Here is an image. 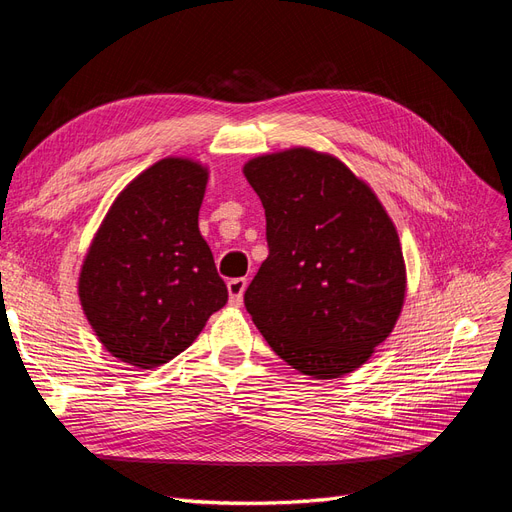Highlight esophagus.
Returning <instances> with one entry per match:
<instances>
[{
  "mask_svg": "<svg viewBox=\"0 0 512 512\" xmlns=\"http://www.w3.org/2000/svg\"><path fill=\"white\" fill-rule=\"evenodd\" d=\"M247 288V280L245 277H232L228 282V294H230V305L239 307L243 301V292Z\"/></svg>",
  "mask_w": 512,
  "mask_h": 512,
  "instance_id": "34e87169",
  "label": "esophagus"
}]
</instances>
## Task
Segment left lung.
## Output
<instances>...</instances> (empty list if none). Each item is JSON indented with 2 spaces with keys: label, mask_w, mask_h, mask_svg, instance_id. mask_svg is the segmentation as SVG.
Returning <instances> with one entry per match:
<instances>
[{
  "label": "left lung",
  "mask_w": 512,
  "mask_h": 512,
  "mask_svg": "<svg viewBox=\"0 0 512 512\" xmlns=\"http://www.w3.org/2000/svg\"><path fill=\"white\" fill-rule=\"evenodd\" d=\"M243 173L265 207L269 245L245 309L301 374H350L391 335L404 305L395 224L369 185L327 153H271Z\"/></svg>",
  "instance_id": "obj_1"
}]
</instances>
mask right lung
<instances>
[{"instance_id": "obj_1", "label": "right lung", "mask_w": 512, "mask_h": 512, "mask_svg": "<svg viewBox=\"0 0 512 512\" xmlns=\"http://www.w3.org/2000/svg\"><path fill=\"white\" fill-rule=\"evenodd\" d=\"M207 168L166 158L138 175L108 209L85 256L79 297L102 346L151 369L192 346L228 301L198 230Z\"/></svg>"}]
</instances>
